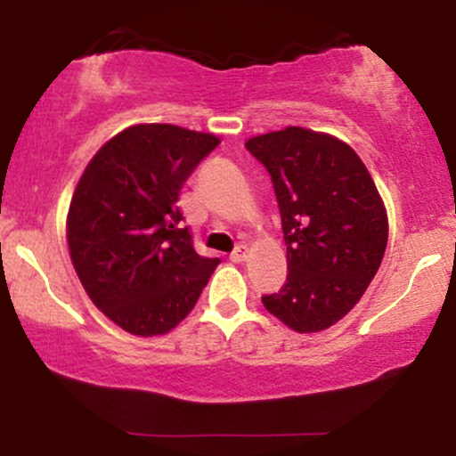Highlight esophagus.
Listing matches in <instances>:
<instances>
[{
	"mask_svg": "<svg viewBox=\"0 0 456 456\" xmlns=\"http://www.w3.org/2000/svg\"><path fill=\"white\" fill-rule=\"evenodd\" d=\"M246 257H248V248H246V246H238V248L229 255V259H232L233 264H242V261H246Z\"/></svg>",
	"mask_w": 456,
	"mask_h": 456,
	"instance_id": "obj_1",
	"label": "esophagus"
}]
</instances>
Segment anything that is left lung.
<instances>
[{
	"instance_id": "left-lung-1",
	"label": "left lung",
	"mask_w": 456,
	"mask_h": 456,
	"mask_svg": "<svg viewBox=\"0 0 456 456\" xmlns=\"http://www.w3.org/2000/svg\"><path fill=\"white\" fill-rule=\"evenodd\" d=\"M268 169L287 244V282L264 306L296 332L347 315L378 274L388 216L373 177L341 139L289 126L246 141Z\"/></svg>"
}]
</instances>
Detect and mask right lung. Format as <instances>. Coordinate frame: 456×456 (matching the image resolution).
<instances>
[{
  "instance_id": "1",
  "label": "right lung",
  "mask_w": 456,
  "mask_h": 456,
  "mask_svg": "<svg viewBox=\"0 0 456 456\" xmlns=\"http://www.w3.org/2000/svg\"><path fill=\"white\" fill-rule=\"evenodd\" d=\"M218 143L174 124H137L109 139L78 180L66 221L72 265L94 305L130 334L174 330L221 264L192 248L177 208Z\"/></svg>"
}]
</instances>
